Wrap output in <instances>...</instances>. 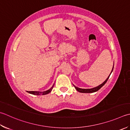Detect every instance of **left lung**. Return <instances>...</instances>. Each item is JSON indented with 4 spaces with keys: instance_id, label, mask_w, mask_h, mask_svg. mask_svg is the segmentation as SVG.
Returning a JSON list of instances; mask_svg holds the SVG:
<instances>
[{
    "instance_id": "left-lung-1",
    "label": "left lung",
    "mask_w": 130,
    "mask_h": 130,
    "mask_svg": "<svg viewBox=\"0 0 130 130\" xmlns=\"http://www.w3.org/2000/svg\"><path fill=\"white\" fill-rule=\"evenodd\" d=\"M113 68H114V65H113V69H112V70H111V72H113ZM109 77H110V75H109V77L107 78V79H106L105 81H104V82L102 84H101V85L98 86V87H94V88H90V89H83V88H78L77 87H76V86H75L74 85V86L75 88L78 91V92H81V93H92V92H96V91H98L99 90H100V89L101 87H102L104 85H105V84L106 83V82H107V80H108Z\"/></svg>"
}]
</instances>
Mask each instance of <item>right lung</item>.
Returning <instances> with one entry per match:
<instances>
[{
	"label": "right lung",
	"instance_id": "1",
	"mask_svg": "<svg viewBox=\"0 0 130 130\" xmlns=\"http://www.w3.org/2000/svg\"><path fill=\"white\" fill-rule=\"evenodd\" d=\"M53 86H54V85H53L52 86V87L50 89H49V90H47V91H43V92H39V91H27V92L29 93L32 94V95H46V94H48V93H49L50 92H51V91L52 90Z\"/></svg>",
	"mask_w": 130,
	"mask_h": 130
}]
</instances>
